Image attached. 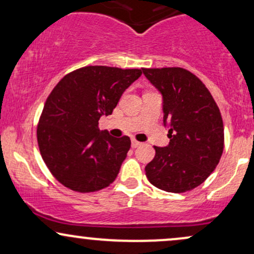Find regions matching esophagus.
<instances>
[{
  "instance_id": "34e87169",
  "label": "esophagus",
  "mask_w": 254,
  "mask_h": 254,
  "mask_svg": "<svg viewBox=\"0 0 254 254\" xmlns=\"http://www.w3.org/2000/svg\"><path fill=\"white\" fill-rule=\"evenodd\" d=\"M139 144H141V142H138V141H137V139H135V138H131V145H132V148L138 147Z\"/></svg>"
}]
</instances>
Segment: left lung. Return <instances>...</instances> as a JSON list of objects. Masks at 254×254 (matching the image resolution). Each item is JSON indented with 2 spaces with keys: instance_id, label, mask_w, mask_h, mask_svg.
Returning <instances> with one entry per match:
<instances>
[{
  "instance_id": "obj_1",
  "label": "left lung",
  "mask_w": 254,
  "mask_h": 254,
  "mask_svg": "<svg viewBox=\"0 0 254 254\" xmlns=\"http://www.w3.org/2000/svg\"><path fill=\"white\" fill-rule=\"evenodd\" d=\"M143 74L164 98V123L170 124V144L154 147L145 166L151 185L183 193L206 180L220 162L224 130L220 109L205 84L179 66L143 68Z\"/></svg>"
}]
</instances>
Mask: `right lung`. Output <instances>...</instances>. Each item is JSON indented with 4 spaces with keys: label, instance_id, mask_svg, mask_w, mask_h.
<instances>
[{
    "label": "right lung",
    "instance_id": "right-lung-1",
    "mask_svg": "<svg viewBox=\"0 0 254 254\" xmlns=\"http://www.w3.org/2000/svg\"><path fill=\"white\" fill-rule=\"evenodd\" d=\"M141 69L88 65L69 72L44 105L37 127L40 154L52 176L80 193L115 182L131 141L100 132L99 119L117 106Z\"/></svg>",
    "mask_w": 254,
    "mask_h": 254
}]
</instances>
